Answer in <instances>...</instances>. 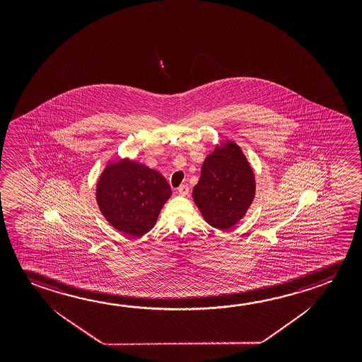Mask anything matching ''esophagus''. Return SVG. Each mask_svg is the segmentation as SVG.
I'll return each mask as SVG.
<instances>
[{
  "mask_svg": "<svg viewBox=\"0 0 362 362\" xmlns=\"http://www.w3.org/2000/svg\"><path fill=\"white\" fill-rule=\"evenodd\" d=\"M179 194L180 196H187L189 193V185L188 184H183L178 188Z\"/></svg>",
  "mask_w": 362,
  "mask_h": 362,
  "instance_id": "obj_1",
  "label": "esophagus"
}]
</instances>
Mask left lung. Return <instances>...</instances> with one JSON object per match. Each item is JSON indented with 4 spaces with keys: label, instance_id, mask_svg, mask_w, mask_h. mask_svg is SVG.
I'll return each instance as SVG.
<instances>
[{
    "label": "left lung",
    "instance_id": "1",
    "mask_svg": "<svg viewBox=\"0 0 362 362\" xmlns=\"http://www.w3.org/2000/svg\"><path fill=\"white\" fill-rule=\"evenodd\" d=\"M255 175L241 148L226 141L202 165L193 199L207 223L226 231L238 223L255 197Z\"/></svg>",
    "mask_w": 362,
    "mask_h": 362
}]
</instances>
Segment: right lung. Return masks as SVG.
Segmentation results:
<instances>
[{"label": "right lung", "instance_id": "right-lung-1", "mask_svg": "<svg viewBox=\"0 0 362 362\" xmlns=\"http://www.w3.org/2000/svg\"><path fill=\"white\" fill-rule=\"evenodd\" d=\"M172 189L160 173L136 161L108 164L97 183V203L111 225L140 238L155 226Z\"/></svg>", "mask_w": 362, "mask_h": 362}]
</instances>
